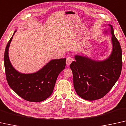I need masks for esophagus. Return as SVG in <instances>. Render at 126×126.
Returning <instances> with one entry per match:
<instances>
[{"label":"esophagus","instance_id":"obj_1","mask_svg":"<svg viewBox=\"0 0 126 126\" xmlns=\"http://www.w3.org/2000/svg\"><path fill=\"white\" fill-rule=\"evenodd\" d=\"M74 61V59L72 57H69L67 58V60H66V64L67 65H69L71 64V63H72V61Z\"/></svg>","mask_w":126,"mask_h":126}]
</instances>
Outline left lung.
Returning <instances> with one entry per match:
<instances>
[{"label": "left lung", "instance_id": "obj_1", "mask_svg": "<svg viewBox=\"0 0 126 126\" xmlns=\"http://www.w3.org/2000/svg\"><path fill=\"white\" fill-rule=\"evenodd\" d=\"M109 32L112 35V51L103 61H95L86 56L75 55L70 64L73 73L74 87L79 96L88 101L100 99L111 90L117 81L122 68V52L112 26ZM105 31V33L108 31Z\"/></svg>", "mask_w": 126, "mask_h": 126}]
</instances>
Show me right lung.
Segmentation results:
<instances>
[{
  "mask_svg": "<svg viewBox=\"0 0 126 126\" xmlns=\"http://www.w3.org/2000/svg\"><path fill=\"white\" fill-rule=\"evenodd\" d=\"M13 35L7 45L4 57L8 85L15 93L25 100L30 102L44 101L53 92L58 75L65 67L66 58L51 60L39 71L32 74L19 72L12 66L8 55Z\"/></svg>",
  "mask_w": 126,
  "mask_h": 126,
  "instance_id": "obj_1",
  "label": "right lung"
}]
</instances>
